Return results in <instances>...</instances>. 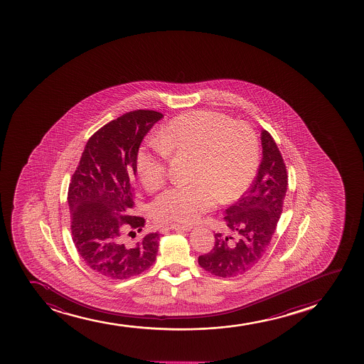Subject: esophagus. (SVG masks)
Masks as SVG:
<instances>
[{"label":"esophagus","mask_w":364,"mask_h":364,"mask_svg":"<svg viewBox=\"0 0 364 364\" xmlns=\"http://www.w3.org/2000/svg\"><path fill=\"white\" fill-rule=\"evenodd\" d=\"M172 230H183V231H190L192 229L191 225L172 224L171 225Z\"/></svg>","instance_id":"obj_1"}]
</instances>
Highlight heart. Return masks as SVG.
Listing matches in <instances>:
<instances>
[{"label":"heart","instance_id":"obj_1","mask_svg":"<svg viewBox=\"0 0 364 364\" xmlns=\"http://www.w3.org/2000/svg\"><path fill=\"white\" fill-rule=\"evenodd\" d=\"M156 145L140 147L135 172L147 191L167 179V159L191 156L192 183L161 193L152 205L161 221L192 223L221 203H231L250 188L259 166V141L253 128L215 111L179 114L155 135Z\"/></svg>","mask_w":364,"mask_h":364}]
</instances>
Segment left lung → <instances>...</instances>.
<instances>
[{
    "instance_id": "1",
    "label": "left lung",
    "mask_w": 364,
    "mask_h": 364,
    "mask_svg": "<svg viewBox=\"0 0 364 364\" xmlns=\"http://www.w3.org/2000/svg\"><path fill=\"white\" fill-rule=\"evenodd\" d=\"M262 159L250 190L226 209L225 228L198 264L218 277H236L264 257L282 214L288 176L282 155L269 132H262Z\"/></svg>"
}]
</instances>
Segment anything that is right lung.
Listing matches in <instances>:
<instances>
[{"instance_id": "obj_1", "label": "right lung", "mask_w": 364, "mask_h": 364, "mask_svg": "<svg viewBox=\"0 0 364 364\" xmlns=\"http://www.w3.org/2000/svg\"><path fill=\"white\" fill-rule=\"evenodd\" d=\"M164 117L135 110L102 127L82 152L68 191L73 241L83 262L111 279L140 274L155 262L159 233L134 245L126 235L140 232L145 219L131 214L134 205L135 155L147 132Z\"/></svg>"}]
</instances>
